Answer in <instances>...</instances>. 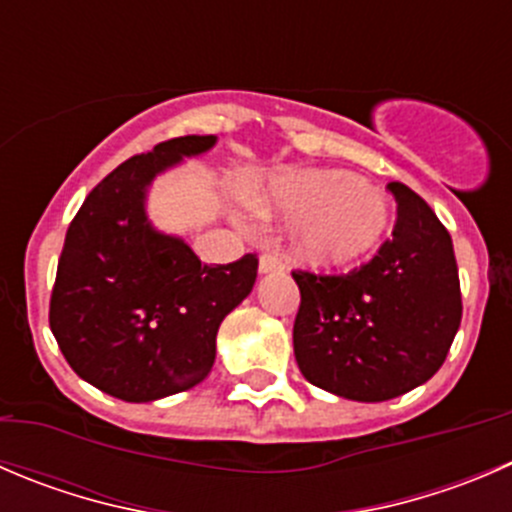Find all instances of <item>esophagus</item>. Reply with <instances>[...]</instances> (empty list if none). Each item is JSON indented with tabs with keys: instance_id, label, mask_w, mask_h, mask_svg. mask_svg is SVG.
I'll use <instances>...</instances> for the list:
<instances>
[{
	"instance_id": "obj_1",
	"label": "esophagus",
	"mask_w": 512,
	"mask_h": 512,
	"mask_svg": "<svg viewBox=\"0 0 512 512\" xmlns=\"http://www.w3.org/2000/svg\"><path fill=\"white\" fill-rule=\"evenodd\" d=\"M257 270H260V275H270V272L282 270V257L277 252H262Z\"/></svg>"
}]
</instances>
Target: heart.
<instances>
[{
	"mask_svg": "<svg viewBox=\"0 0 512 512\" xmlns=\"http://www.w3.org/2000/svg\"><path fill=\"white\" fill-rule=\"evenodd\" d=\"M255 212L302 217L292 247L317 270H342L367 260L393 225L385 197L337 170L280 172L255 200Z\"/></svg>",
	"mask_w": 512,
	"mask_h": 512,
	"instance_id": "obj_1",
	"label": "heart"
}]
</instances>
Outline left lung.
I'll return each mask as SVG.
<instances>
[{"label":"left lung","instance_id":"left-lung-1","mask_svg":"<svg viewBox=\"0 0 512 512\" xmlns=\"http://www.w3.org/2000/svg\"><path fill=\"white\" fill-rule=\"evenodd\" d=\"M388 187L398 220L367 265L347 275L292 272L297 367L315 388L357 403L393 400L428 382L463 317L448 230L410 187Z\"/></svg>","mask_w":512,"mask_h":512}]
</instances>
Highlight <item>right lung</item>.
Masks as SVG:
<instances>
[{"label": "right lung", "instance_id": "add662e5", "mask_svg": "<svg viewBox=\"0 0 512 512\" xmlns=\"http://www.w3.org/2000/svg\"><path fill=\"white\" fill-rule=\"evenodd\" d=\"M215 142L177 137L122 162L89 192L64 237L49 327L69 367L124 403H152L205 380L220 322L255 285V255L202 265L182 237L147 217L155 177Z\"/></svg>", "mask_w": 512, "mask_h": 512}]
</instances>
